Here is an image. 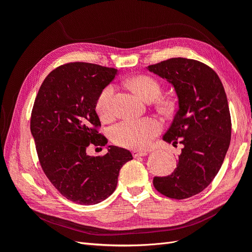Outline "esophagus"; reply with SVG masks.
I'll use <instances>...</instances> for the list:
<instances>
[{
  "mask_svg": "<svg viewBox=\"0 0 252 252\" xmlns=\"http://www.w3.org/2000/svg\"><path fill=\"white\" fill-rule=\"evenodd\" d=\"M132 155H133L134 158L146 157L148 155V151H145V150H133L132 151Z\"/></svg>",
  "mask_w": 252,
  "mask_h": 252,
  "instance_id": "esophagus-1",
  "label": "esophagus"
}]
</instances>
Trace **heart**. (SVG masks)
Listing matches in <instances>:
<instances>
[{"mask_svg":"<svg viewBox=\"0 0 252 252\" xmlns=\"http://www.w3.org/2000/svg\"><path fill=\"white\" fill-rule=\"evenodd\" d=\"M128 83L135 93L146 101L155 100L161 94V85L149 75H136L129 80ZM114 91L116 88L112 84H109L97 95L95 109L98 116L103 119L110 117L112 112ZM158 107L165 112H169L173 108V103L170 100H161L158 101ZM161 129V124L156 119H129L114 125L111 128L110 134L112 141L120 146L143 149L149 146Z\"/></svg>","mask_w":252,"mask_h":252,"instance_id":"1","label":"heart"}]
</instances>
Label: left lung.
Here are the masks:
<instances>
[{
  "mask_svg": "<svg viewBox=\"0 0 252 252\" xmlns=\"http://www.w3.org/2000/svg\"><path fill=\"white\" fill-rule=\"evenodd\" d=\"M147 69L174 87L179 108L163 140L183 149L168 177H155L158 192L175 200L200 193L218 174L231 139V119L223 84L199 61L172 58Z\"/></svg>",
  "mask_w": 252,
  "mask_h": 252,
  "instance_id": "8db88e82",
  "label": "left lung"
}]
</instances>
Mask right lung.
I'll use <instances>...</instances> for the list:
<instances>
[{
    "label": "right lung",
    "mask_w": 252,
    "mask_h": 252,
    "mask_svg": "<svg viewBox=\"0 0 252 252\" xmlns=\"http://www.w3.org/2000/svg\"><path fill=\"white\" fill-rule=\"evenodd\" d=\"M117 72L83 62L61 65L44 80L33 104L30 130L42 169L61 194L77 204L107 199L117 188L122 166L132 159L130 151L117 146H108L103 157L86 151L108 142L97 131L95 103Z\"/></svg>",
    "instance_id": "add662e5"
}]
</instances>
